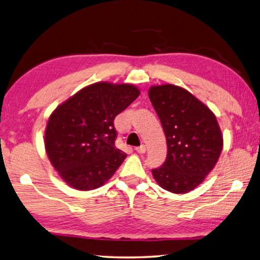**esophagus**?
<instances>
[{
    "instance_id": "34e87169",
    "label": "esophagus",
    "mask_w": 260,
    "mask_h": 260,
    "mask_svg": "<svg viewBox=\"0 0 260 260\" xmlns=\"http://www.w3.org/2000/svg\"><path fill=\"white\" fill-rule=\"evenodd\" d=\"M135 151L138 153H144L145 151H146V148H145V145L144 144H142V145H140V146H136L135 148Z\"/></svg>"
}]
</instances>
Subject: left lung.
I'll return each mask as SVG.
<instances>
[{"instance_id":"left-lung-1","label":"left lung","mask_w":260,"mask_h":260,"mask_svg":"<svg viewBox=\"0 0 260 260\" xmlns=\"http://www.w3.org/2000/svg\"><path fill=\"white\" fill-rule=\"evenodd\" d=\"M148 93L167 141L166 161L152 175L166 191L184 194L204 182L218 161L221 131L214 112L185 88L164 84Z\"/></svg>"}]
</instances>
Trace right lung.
<instances>
[{"label": "right lung", "mask_w": 260, "mask_h": 260, "mask_svg": "<svg viewBox=\"0 0 260 260\" xmlns=\"http://www.w3.org/2000/svg\"><path fill=\"white\" fill-rule=\"evenodd\" d=\"M132 84L99 82L82 88L52 112L44 144L50 162L70 187L102 186L126 158L117 149L114 120L136 98Z\"/></svg>", "instance_id": "right-lung-1"}]
</instances>
